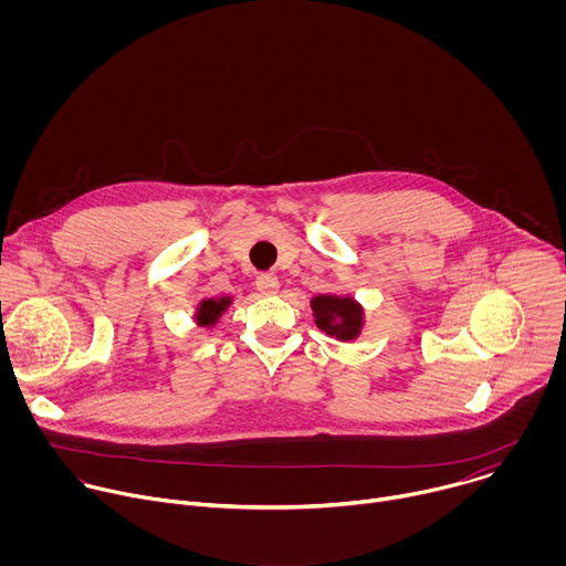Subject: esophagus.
Masks as SVG:
<instances>
[{
  "label": "esophagus",
  "instance_id": "obj_1",
  "mask_svg": "<svg viewBox=\"0 0 566 566\" xmlns=\"http://www.w3.org/2000/svg\"><path fill=\"white\" fill-rule=\"evenodd\" d=\"M255 286H258V291H260L262 295H273V293H277L280 282H277V277H275L273 273H262V275H258Z\"/></svg>",
  "mask_w": 566,
  "mask_h": 566
}]
</instances>
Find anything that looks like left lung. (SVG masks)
Wrapping results in <instances>:
<instances>
[{
  "instance_id": "8db88e82",
  "label": "left lung",
  "mask_w": 566,
  "mask_h": 566,
  "mask_svg": "<svg viewBox=\"0 0 566 566\" xmlns=\"http://www.w3.org/2000/svg\"><path fill=\"white\" fill-rule=\"evenodd\" d=\"M317 329L338 340H354L363 329V308L354 297L317 295L311 300Z\"/></svg>"
}]
</instances>
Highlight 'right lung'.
<instances>
[{
    "label": "right lung",
    "instance_id": "obj_1",
    "mask_svg": "<svg viewBox=\"0 0 566 566\" xmlns=\"http://www.w3.org/2000/svg\"><path fill=\"white\" fill-rule=\"evenodd\" d=\"M230 306V297L226 295V297H219V300H212V297H208V300H203L201 304H199V308H197V322H199V327H210V325H214V322L221 317V313L226 311Z\"/></svg>",
    "mask_w": 566,
    "mask_h": 566
}]
</instances>
